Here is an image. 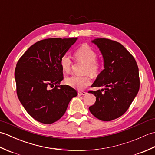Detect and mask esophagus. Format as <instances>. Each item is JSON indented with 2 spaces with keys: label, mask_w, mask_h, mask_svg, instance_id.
Wrapping results in <instances>:
<instances>
[{
  "label": "esophagus",
  "mask_w": 155,
  "mask_h": 155,
  "mask_svg": "<svg viewBox=\"0 0 155 155\" xmlns=\"http://www.w3.org/2000/svg\"><path fill=\"white\" fill-rule=\"evenodd\" d=\"M86 94H87V92H85V91H78V96H81V95H84Z\"/></svg>",
  "instance_id": "34e87169"
}]
</instances>
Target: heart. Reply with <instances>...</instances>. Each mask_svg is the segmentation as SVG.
Wrapping results in <instances>:
<instances>
[{"label": "heart", "instance_id": "b5f03b06", "mask_svg": "<svg viewBox=\"0 0 155 155\" xmlns=\"http://www.w3.org/2000/svg\"><path fill=\"white\" fill-rule=\"evenodd\" d=\"M74 57L78 61L83 62L85 65L83 69L84 73H90L93 76H97L102 68V63L97 60V53L93 48L88 45H82L74 52ZM72 59L68 54H64L60 59L61 67L64 72L68 73L71 71ZM91 83L88 74L81 76L72 75L65 79V83L68 86L78 90H83Z\"/></svg>", "mask_w": 155, "mask_h": 155}]
</instances>
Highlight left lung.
<instances>
[{
    "label": "left lung",
    "mask_w": 155,
    "mask_h": 155,
    "mask_svg": "<svg viewBox=\"0 0 155 155\" xmlns=\"http://www.w3.org/2000/svg\"><path fill=\"white\" fill-rule=\"evenodd\" d=\"M103 54L104 69L98 75L91 87L104 89L90 91L96 102L89 107L101 120L110 121L122 116L139 92L140 79L135 59L123 45L108 38L92 41Z\"/></svg>",
    "instance_id": "1"
}]
</instances>
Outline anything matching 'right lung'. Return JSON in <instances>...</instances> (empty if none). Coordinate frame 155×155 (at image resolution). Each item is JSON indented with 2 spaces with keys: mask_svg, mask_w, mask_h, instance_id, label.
<instances>
[{
  "mask_svg": "<svg viewBox=\"0 0 155 155\" xmlns=\"http://www.w3.org/2000/svg\"><path fill=\"white\" fill-rule=\"evenodd\" d=\"M77 38H51L28 48L16 66L15 77L18 99L31 116L40 123L52 124L65 113L77 92L60 85L63 72L61 57Z\"/></svg>",
  "mask_w": 155,
  "mask_h": 155,
  "instance_id": "obj_1",
  "label": "right lung"
}]
</instances>
